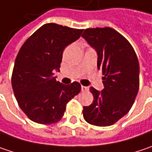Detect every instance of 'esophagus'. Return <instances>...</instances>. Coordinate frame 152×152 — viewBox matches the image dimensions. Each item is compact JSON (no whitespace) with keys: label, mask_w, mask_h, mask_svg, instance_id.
I'll return each instance as SVG.
<instances>
[{"label":"esophagus","mask_w":152,"mask_h":152,"mask_svg":"<svg viewBox=\"0 0 152 152\" xmlns=\"http://www.w3.org/2000/svg\"><path fill=\"white\" fill-rule=\"evenodd\" d=\"M82 91L83 92H87L88 90V87H85V86H82Z\"/></svg>","instance_id":"obj_1"}]
</instances>
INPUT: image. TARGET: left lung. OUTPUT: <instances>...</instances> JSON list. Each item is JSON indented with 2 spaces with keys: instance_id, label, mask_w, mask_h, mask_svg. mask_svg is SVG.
Listing matches in <instances>:
<instances>
[{
  "instance_id": "1",
  "label": "left lung",
  "mask_w": 152,
  "mask_h": 152,
  "mask_svg": "<svg viewBox=\"0 0 152 152\" xmlns=\"http://www.w3.org/2000/svg\"><path fill=\"white\" fill-rule=\"evenodd\" d=\"M82 37L97 53V68L102 71L104 88H90L94 102L83 107L88 123L108 126L125 116L135 101L139 88V64L128 41L115 30L86 29Z\"/></svg>"
}]
</instances>
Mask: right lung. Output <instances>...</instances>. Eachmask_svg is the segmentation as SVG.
Returning a JSON list of instances; mask_svg holds the SVG:
<instances>
[{
	"label": "right lung",
	"instance_id": "1",
	"mask_svg": "<svg viewBox=\"0 0 152 152\" xmlns=\"http://www.w3.org/2000/svg\"><path fill=\"white\" fill-rule=\"evenodd\" d=\"M83 30L45 24L24 43L15 59L12 86L20 107L32 121L58 122L67 104L81 91L77 82L65 85L57 82L63 51L77 40Z\"/></svg>",
	"mask_w": 152,
	"mask_h": 152
}]
</instances>
